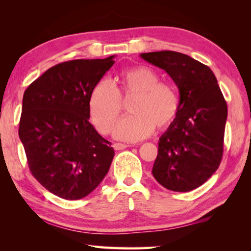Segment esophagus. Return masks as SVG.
Segmentation results:
<instances>
[{"instance_id": "esophagus-1", "label": "esophagus", "mask_w": 251, "mask_h": 251, "mask_svg": "<svg viewBox=\"0 0 251 251\" xmlns=\"http://www.w3.org/2000/svg\"><path fill=\"white\" fill-rule=\"evenodd\" d=\"M113 147H114V150H116V151H122V150H125V148H127V147H129V146H127V145H125V144H121V143H115L113 145Z\"/></svg>"}]
</instances>
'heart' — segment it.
I'll return each instance as SVG.
<instances>
[{"instance_id":"obj_1","label":"heart","mask_w":251,"mask_h":251,"mask_svg":"<svg viewBox=\"0 0 251 251\" xmlns=\"http://www.w3.org/2000/svg\"><path fill=\"white\" fill-rule=\"evenodd\" d=\"M122 90L107 78L100 79L92 90L88 110L93 124L100 134L107 135L121 115V96L135 95L128 110L131 115L118 123L114 136L126 142H138L154 133L155 127L165 129L179 110V97L175 88L159 82L150 67L138 66L121 74Z\"/></svg>"}]
</instances>
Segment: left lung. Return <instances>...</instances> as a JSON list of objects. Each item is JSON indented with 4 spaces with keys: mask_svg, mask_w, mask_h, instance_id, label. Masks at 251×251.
Returning a JSON list of instances; mask_svg holds the SVG:
<instances>
[{
    "mask_svg": "<svg viewBox=\"0 0 251 251\" xmlns=\"http://www.w3.org/2000/svg\"><path fill=\"white\" fill-rule=\"evenodd\" d=\"M164 70L179 91V110L160 136L152 176L173 192L201 186L223 157L227 104L209 67L188 55L160 50L139 55Z\"/></svg>",
    "mask_w": 251,
    "mask_h": 251,
    "instance_id": "obj_1",
    "label": "left lung"
}]
</instances>
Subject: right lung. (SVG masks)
Listing matches in <instances>:
<instances>
[{"instance_id":"right-lung-1","label":"right lung","mask_w":251,"mask_h":251,"mask_svg":"<svg viewBox=\"0 0 251 251\" xmlns=\"http://www.w3.org/2000/svg\"><path fill=\"white\" fill-rule=\"evenodd\" d=\"M114 57L61 63L24 92L20 139L32 175L55 196L86 197L108 173L115 152L88 122V100Z\"/></svg>"}]
</instances>
